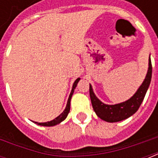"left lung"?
<instances>
[{"label":"left lung","instance_id":"1","mask_svg":"<svg viewBox=\"0 0 158 158\" xmlns=\"http://www.w3.org/2000/svg\"><path fill=\"white\" fill-rule=\"evenodd\" d=\"M152 73V67L151 58H149V68L144 81L139 86V89L135 93V95L123 102L115 104V105H107L102 102L95 95L93 91L92 86L89 85V96L91 100L93 109L96 115L100 118L108 123H115L122 121L132 116L134 113L139 109L140 104L142 103L146 91L149 88Z\"/></svg>","mask_w":158,"mask_h":158}]
</instances>
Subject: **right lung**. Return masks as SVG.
<instances>
[{
    "mask_svg": "<svg viewBox=\"0 0 158 158\" xmlns=\"http://www.w3.org/2000/svg\"><path fill=\"white\" fill-rule=\"evenodd\" d=\"M79 78L76 79L74 83H73V88H72V90H71V93H70V95H69V100H68V103H67V106H66V108L65 110L62 112L58 117H56L55 119H53L52 121H50V122H46V123H37L35 122V123H37L38 125H41V126H55L56 124H58L60 123L61 122H62L64 119L67 118L68 116V114H69V111H70V101H71V98H72V96L73 94V91H74V89L76 88V86H77V84L79 83Z\"/></svg>",
    "mask_w": 158,
    "mask_h": 158,
    "instance_id": "add662e5",
    "label": "right lung"
}]
</instances>
